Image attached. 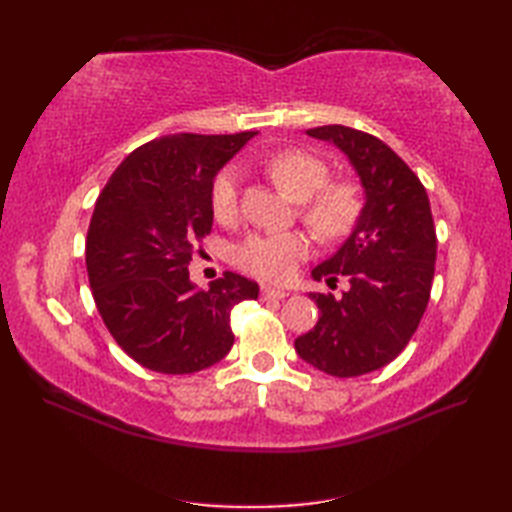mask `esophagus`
Returning a JSON list of instances; mask_svg holds the SVG:
<instances>
[{
  "mask_svg": "<svg viewBox=\"0 0 512 512\" xmlns=\"http://www.w3.org/2000/svg\"><path fill=\"white\" fill-rule=\"evenodd\" d=\"M288 292L286 290H275V288H262V299H286Z\"/></svg>",
  "mask_w": 512,
  "mask_h": 512,
  "instance_id": "34e87169",
  "label": "esophagus"
}]
</instances>
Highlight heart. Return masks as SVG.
Instances as JSON below:
<instances>
[{
    "label": "heart",
    "instance_id": "1",
    "mask_svg": "<svg viewBox=\"0 0 512 512\" xmlns=\"http://www.w3.org/2000/svg\"><path fill=\"white\" fill-rule=\"evenodd\" d=\"M270 173L292 200L301 202V217L323 239L343 237L361 213V191L352 182H328L330 167L306 149H284L266 162ZM211 209L220 222H233L239 211V180L233 167L217 173ZM310 239L301 231L250 233L235 246L233 262L248 275L270 284H286L310 255Z\"/></svg>",
    "mask_w": 512,
    "mask_h": 512
}]
</instances>
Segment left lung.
<instances>
[{"label":"left lung","mask_w":512,"mask_h":512,"mask_svg":"<svg viewBox=\"0 0 512 512\" xmlns=\"http://www.w3.org/2000/svg\"><path fill=\"white\" fill-rule=\"evenodd\" d=\"M339 147L361 178L365 204L336 253L312 277L341 297L310 292L321 314L295 350L321 372L339 378L369 374L405 350L427 310L436 270V226L429 195L405 160L383 140L345 125L308 129Z\"/></svg>","instance_id":"left-lung-1"}]
</instances>
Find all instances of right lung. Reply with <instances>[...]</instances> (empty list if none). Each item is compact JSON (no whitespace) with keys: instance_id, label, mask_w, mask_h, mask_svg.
<instances>
[{"instance_id":"obj_1","label":"right lung","mask_w":512,"mask_h":512,"mask_svg":"<svg viewBox=\"0 0 512 512\" xmlns=\"http://www.w3.org/2000/svg\"><path fill=\"white\" fill-rule=\"evenodd\" d=\"M257 132L173 134L134 149L96 200L85 242L105 328L138 365L193 374L233 347L231 310L259 286L224 273L209 290L189 279L195 242L211 233V187Z\"/></svg>"}]
</instances>
